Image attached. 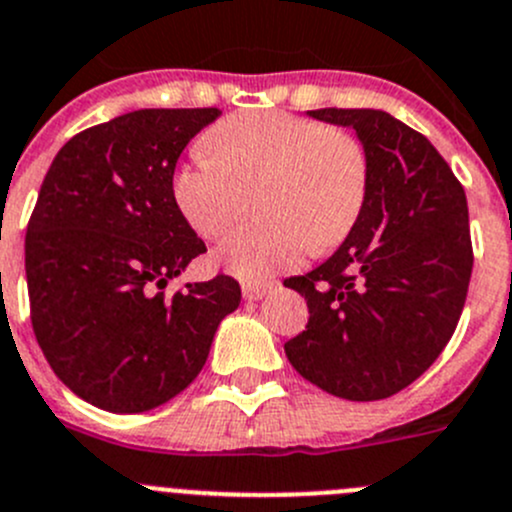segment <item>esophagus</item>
<instances>
[{
	"label": "esophagus",
	"mask_w": 512,
	"mask_h": 512,
	"mask_svg": "<svg viewBox=\"0 0 512 512\" xmlns=\"http://www.w3.org/2000/svg\"><path fill=\"white\" fill-rule=\"evenodd\" d=\"M270 285H262V282H242V297L247 302H257L267 295Z\"/></svg>",
	"instance_id": "esophagus-1"
}]
</instances>
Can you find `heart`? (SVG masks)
Here are the masks:
<instances>
[{
  "label": "heart",
  "instance_id": "1",
  "mask_svg": "<svg viewBox=\"0 0 512 512\" xmlns=\"http://www.w3.org/2000/svg\"><path fill=\"white\" fill-rule=\"evenodd\" d=\"M172 172V200L205 240L227 235L252 192L260 220L222 242V265L262 280L330 250L352 232L367 197V160L350 135L287 112H240L222 119Z\"/></svg>",
  "mask_w": 512,
  "mask_h": 512
}]
</instances>
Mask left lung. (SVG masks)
I'll use <instances>...</instances> for the list:
<instances>
[{"mask_svg": "<svg viewBox=\"0 0 512 512\" xmlns=\"http://www.w3.org/2000/svg\"><path fill=\"white\" fill-rule=\"evenodd\" d=\"M350 127L367 160V197L350 235L320 267L285 280L310 320L285 355L335 398L382 400L443 352L473 272L468 200L428 137L382 109H312Z\"/></svg>", "mask_w": 512, "mask_h": 512, "instance_id": "8db88e82", "label": "left lung"}]
</instances>
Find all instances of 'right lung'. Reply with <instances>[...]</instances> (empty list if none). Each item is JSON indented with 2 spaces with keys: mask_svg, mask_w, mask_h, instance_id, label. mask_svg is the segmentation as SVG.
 I'll return each instance as SVG.
<instances>
[{
  "mask_svg": "<svg viewBox=\"0 0 512 512\" xmlns=\"http://www.w3.org/2000/svg\"><path fill=\"white\" fill-rule=\"evenodd\" d=\"M220 114H119L74 135L44 177L24 240L32 327L54 375L94 408L145 413L180 395L240 305L227 275L165 295L207 250L175 207L172 172Z\"/></svg>",
  "mask_w": 512,
  "mask_h": 512,
  "instance_id": "1",
  "label": "right lung"
}]
</instances>
